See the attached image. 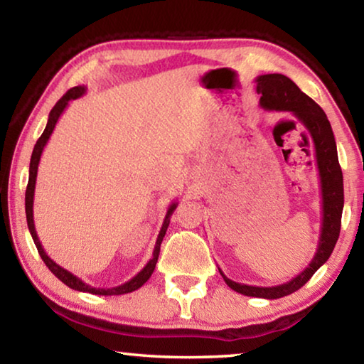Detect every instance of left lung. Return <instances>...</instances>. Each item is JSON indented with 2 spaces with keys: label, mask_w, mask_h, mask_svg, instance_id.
Returning a JSON list of instances; mask_svg holds the SVG:
<instances>
[{
  "label": "left lung",
  "mask_w": 364,
  "mask_h": 364,
  "mask_svg": "<svg viewBox=\"0 0 364 364\" xmlns=\"http://www.w3.org/2000/svg\"><path fill=\"white\" fill-rule=\"evenodd\" d=\"M257 93L262 95L260 106L264 110H278V112H291L297 120L304 123L306 133L310 134L315 144V157L319 171V183H321V199H323V218H321V234L316 254L310 264L295 276L289 282L273 287H257L234 282L226 278L220 268V274L232 291H236L247 297L260 299H281L286 295L299 291L305 286L318 268L328 262L336 242L341 234V220L343 210V176L342 168L338 165L337 146L332 133L331 123L326 117L324 110L318 104L306 96L304 91L295 85L291 78L281 73H267L255 80Z\"/></svg>",
  "instance_id": "8db88e82"
}]
</instances>
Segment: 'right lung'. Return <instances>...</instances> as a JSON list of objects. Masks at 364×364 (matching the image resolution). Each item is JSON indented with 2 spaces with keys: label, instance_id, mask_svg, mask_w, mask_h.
<instances>
[{
  "label": "right lung",
  "instance_id": "add662e5",
  "mask_svg": "<svg viewBox=\"0 0 364 364\" xmlns=\"http://www.w3.org/2000/svg\"><path fill=\"white\" fill-rule=\"evenodd\" d=\"M86 93V88L85 86H73L70 88L67 93L60 97V100L56 102V106L51 109V112H49L48 117V123H46V128L43 134L40 136V139L36 141V144L33 147V152H32V159H30V170H28V184H27V191H26V215H27V225H28V231L32 234L33 237V242L36 245V249H38V254L41 257V260L45 262L46 267L49 268V271L56 276L58 279H60L64 282L65 286H69L70 289H75V291L80 292H88V294H95V295H122V294H128V292H133L139 289L141 286L144 284V282L151 278V274L154 273V269H156V263H157V258L160 254V244L164 241V236L165 232H167V228L170 225V217L171 213L175 212V208L178 205V202H171V205L168 207L167 215H165V220H164V225L160 228V232L157 236V241H156V247H154L152 252V258L149 262H147L146 267L139 271V273L132 278L130 281H127L125 284H120L117 287H110V289H101V287H93L90 284H86L80 278H77L75 274H72L70 271H67L65 268L59 267V264L51 260L46 255L45 249H43V245L40 242L38 236H36V231H35V223H33V196H35V183H36V171H38V164H40V159H41V152L45 149V146L48 143L49 136H51V133L54 130V127H56V123L59 120L60 114L64 112V109L67 107V104L69 101L77 100V97L83 96Z\"/></svg>",
  "mask_w": 364,
  "mask_h": 364
}]
</instances>
